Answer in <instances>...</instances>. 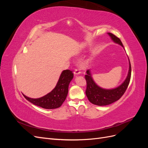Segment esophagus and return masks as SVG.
Wrapping results in <instances>:
<instances>
[{
    "mask_svg": "<svg viewBox=\"0 0 148 148\" xmlns=\"http://www.w3.org/2000/svg\"><path fill=\"white\" fill-rule=\"evenodd\" d=\"M81 73V71H80V69H76L74 71V74L75 75H78Z\"/></svg>",
    "mask_w": 148,
    "mask_h": 148,
    "instance_id": "esophagus-1",
    "label": "esophagus"
}]
</instances>
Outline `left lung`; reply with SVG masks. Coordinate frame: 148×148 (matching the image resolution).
<instances>
[{
    "label": "left lung",
    "mask_w": 148,
    "mask_h": 148,
    "mask_svg": "<svg viewBox=\"0 0 148 148\" xmlns=\"http://www.w3.org/2000/svg\"><path fill=\"white\" fill-rule=\"evenodd\" d=\"M108 34L110 36L111 39L113 40L114 42L119 44V45L122 46L123 47L122 41H120V39L118 37L110 33H108ZM131 72V64L129 60L128 73L127 77L125 79L123 83L116 88L106 89L97 86L96 83L94 82L90 70H87L86 75H85V79H86L87 84L86 95L88 100L92 104L100 106L109 105L118 101L123 95L125 91L127 90L130 81Z\"/></svg>",
    "instance_id": "8db88e82"
}]
</instances>
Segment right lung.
Listing matches in <instances>:
<instances>
[{
    "label": "right lung",
    "instance_id": "right-lung-1",
    "mask_svg": "<svg viewBox=\"0 0 148 148\" xmlns=\"http://www.w3.org/2000/svg\"><path fill=\"white\" fill-rule=\"evenodd\" d=\"M73 78L72 71L66 70L62 71L55 88L47 95L38 99H33L23 95L26 99L32 104L46 109L60 107L68 95L69 86Z\"/></svg>",
    "mask_w": 148,
    "mask_h": 148
}]
</instances>
